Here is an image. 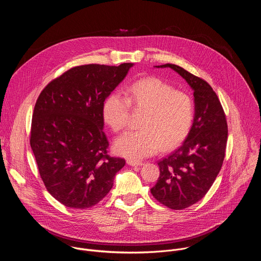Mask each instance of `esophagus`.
<instances>
[{
  "label": "esophagus",
  "instance_id": "obj_1",
  "mask_svg": "<svg viewBox=\"0 0 261 261\" xmlns=\"http://www.w3.org/2000/svg\"><path fill=\"white\" fill-rule=\"evenodd\" d=\"M127 164L130 166H141L142 162L139 161H133V160H127Z\"/></svg>",
  "mask_w": 261,
  "mask_h": 261
}]
</instances>
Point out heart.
Wrapping results in <instances>:
<instances>
[{
	"instance_id": "obj_1",
	"label": "heart",
	"mask_w": 261,
	"mask_h": 261,
	"mask_svg": "<svg viewBox=\"0 0 261 261\" xmlns=\"http://www.w3.org/2000/svg\"><path fill=\"white\" fill-rule=\"evenodd\" d=\"M127 97L110 94L103 104L105 123L115 132L128 123L130 105L145 111L138 131H128L115 142L118 155L137 161L179 144L188 136L194 120V103L185 92L175 91L158 79H145L131 85Z\"/></svg>"
}]
</instances>
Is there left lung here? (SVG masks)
<instances>
[{
  "label": "left lung",
  "instance_id": "8db88e82",
  "mask_svg": "<svg viewBox=\"0 0 261 261\" xmlns=\"http://www.w3.org/2000/svg\"><path fill=\"white\" fill-rule=\"evenodd\" d=\"M155 67L171 68L193 90L192 128L182 144L158 162L160 175L151 189L162 204L182 210L199 201L215 181L225 157L227 122L218 96L205 81L173 64Z\"/></svg>",
  "mask_w": 261,
  "mask_h": 261
}]
</instances>
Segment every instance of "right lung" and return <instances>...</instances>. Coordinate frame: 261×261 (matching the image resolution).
<instances>
[{
  "instance_id": "add662e5",
  "label": "right lung",
  "mask_w": 261,
  "mask_h": 261,
  "mask_svg": "<svg viewBox=\"0 0 261 261\" xmlns=\"http://www.w3.org/2000/svg\"><path fill=\"white\" fill-rule=\"evenodd\" d=\"M133 65L73 67L50 82L37 99L31 147L47 191L65 206L97 204L126 163L107 155L102 110Z\"/></svg>"
}]
</instances>
